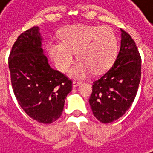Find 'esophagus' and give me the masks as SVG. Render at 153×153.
<instances>
[{
	"mask_svg": "<svg viewBox=\"0 0 153 153\" xmlns=\"http://www.w3.org/2000/svg\"><path fill=\"white\" fill-rule=\"evenodd\" d=\"M81 84V81L80 80H74L73 81V86L74 87H76V86H78L79 85H80Z\"/></svg>",
	"mask_w": 153,
	"mask_h": 153,
	"instance_id": "obj_1",
	"label": "esophagus"
}]
</instances>
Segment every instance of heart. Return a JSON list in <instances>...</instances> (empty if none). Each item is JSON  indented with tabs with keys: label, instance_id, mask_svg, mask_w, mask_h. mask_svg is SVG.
<instances>
[{
	"label": "heart",
	"instance_id": "1",
	"mask_svg": "<svg viewBox=\"0 0 153 153\" xmlns=\"http://www.w3.org/2000/svg\"><path fill=\"white\" fill-rule=\"evenodd\" d=\"M61 41H50L47 51L61 72H67L74 62V53L80 60L72 70L71 75L82 76L90 70L101 73L114 62L118 50L115 32L108 26L74 25L60 31Z\"/></svg>",
	"mask_w": 153,
	"mask_h": 153
}]
</instances>
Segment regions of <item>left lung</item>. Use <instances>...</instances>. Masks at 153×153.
I'll return each instance as SVG.
<instances>
[{
  "label": "left lung",
  "instance_id": "1",
  "mask_svg": "<svg viewBox=\"0 0 153 153\" xmlns=\"http://www.w3.org/2000/svg\"><path fill=\"white\" fill-rule=\"evenodd\" d=\"M122 31L121 48L113 66L92 84V113L103 123L123 116L136 97L141 77V57L134 39Z\"/></svg>",
  "mask_w": 153,
  "mask_h": 153
}]
</instances>
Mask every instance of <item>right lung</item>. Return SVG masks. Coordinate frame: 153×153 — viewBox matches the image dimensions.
Instances as JSON below:
<instances>
[{"label": "right lung", "instance_id": "1", "mask_svg": "<svg viewBox=\"0 0 153 153\" xmlns=\"http://www.w3.org/2000/svg\"><path fill=\"white\" fill-rule=\"evenodd\" d=\"M37 26L21 33L8 57L11 83L17 101L33 120L52 123L62 116L72 80L50 68L43 54Z\"/></svg>", "mask_w": 153, "mask_h": 153}]
</instances>
